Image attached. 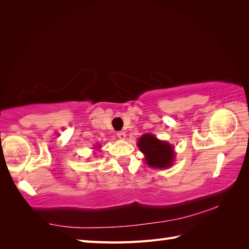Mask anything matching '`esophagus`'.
Wrapping results in <instances>:
<instances>
[{"instance_id":"esophagus-1","label":"esophagus","mask_w":249,"mask_h":249,"mask_svg":"<svg viewBox=\"0 0 249 249\" xmlns=\"http://www.w3.org/2000/svg\"><path fill=\"white\" fill-rule=\"evenodd\" d=\"M116 136L119 137V139L124 140L126 138V133L124 130H121V131H118V133H116Z\"/></svg>"}]
</instances>
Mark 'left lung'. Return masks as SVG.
I'll list each match as a JSON object with an SVG mask.
<instances>
[{
  "label": "left lung",
  "mask_w": 249,
  "mask_h": 249,
  "mask_svg": "<svg viewBox=\"0 0 249 249\" xmlns=\"http://www.w3.org/2000/svg\"><path fill=\"white\" fill-rule=\"evenodd\" d=\"M137 144L150 167L165 169L173 165L176 154L173 146L167 141L158 140L154 135L145 134L140 137Z\"/></svg>",
  "instance_id": "1"
}]
</instances>
